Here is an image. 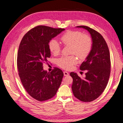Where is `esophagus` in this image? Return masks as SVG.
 Returning a JSON list of instances; mask_svg holds the SVG:
<instances>
[{
  "label": "esophagus",
  "instance_id": "esophagus-1",
  "mask_svg": "<svg viewBox=\"0 0 123 123\" xmlns=\"http://www.w3.org/2000/svg\"><path fill=\"white\" fill-rule=\"evenodd\" d=\"M63 74H64V76H68V75H69V73H68V72H66V71L63 72Z\"/></svg>",
  "mask_w": 123,
  "mask_h": 123
}]
</instances>
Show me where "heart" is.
<instances>
[{
    "label": "heart",
    "instance_id": "obj_1",
    "mask_svg": "<svg viewBox=\"0 0 123 123\" xmlns=\"http://www.w3.org/2000/svg\"><path fill=\"white\" fill-rule=\"evenodd\" d=\"M61 41L65 45H70V54H75L80 59H85L90 53L92 49V39L87 35L78 31H68L61 37ZM50 51L53 55L59 54L61 47L57 40L50 41L48 44ZM78 60L74 55L62 56L57 60V64L64 69L69 70L76 64Z\"/></svg>",
    "mask_w": 123,
    "mask_h": 123
}]
</instances>
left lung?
<instances>
[{
    "label": "left lung",
    "mask_w": 123,
    "mask_h": 123,
    "mask_svg": "<svg viewBox=\"0 0 123 123\" xmlns=\"http://www.w3.org/2000/svg\"><path fill=\"white\" fill-rule=\"evenodd\" d=\"M89 32L92 45L86 60L80 67L81 70H87L86 77L81 79L76 73L71 72L73 78L72 89L77 99L84 102H90L98 98L106 87L111 72L110 54L107 43L100 34L86 26H78Z\"/></svg>",
    "instance_id": "left-lung-1"
}]
</instances>
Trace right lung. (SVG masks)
Masks as SVG:
<instances>
[{
  "label": "right lung",
  "mask_w": 123,
  "mask_h": 123,
  "mask_svg": "<svg viewBox=\"0 0 123 123\" xmlns=\"http://www.w3.org/2000/svg\"><path fill=\"white\" fill-rule=\"evenodd\" d=\"M64 30L37 26L29 30L20 42L17 54L18 74L28 94L38 101L52 98L61 84L63 72L54 68L48 72L43 69V64L50 57V41Z\"/></svg>",
  "instance_id": "1"
}]
</instances>
